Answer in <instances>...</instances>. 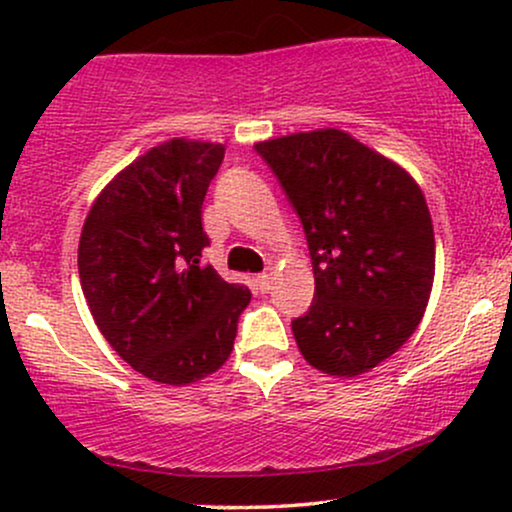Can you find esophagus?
I'll use <instances>...</instances> for the list:
<instances>
[{
  "label": "esophagus",
  "instance_id": "34e87169",
  "mask_svg": "<svg viewBox=\"0 0 512 512\" xmlns=\"http://www.w3.org/2000/svg\"><path fill=\"white\" fill-rule=\"evenodd\" d=\"M272 281H274V269L267 267L260 276H257V289H260L262 293H267L269 289H272Z\"/></svg>",
  "mask_w": 512,
  "mask_h": 512
}]
</instances>
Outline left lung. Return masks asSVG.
Listing matches in <instances>:
<instances>
[{
    "label": "left lung",
    "mask_w": 512,
    "mask_h": 512,
    "mask_svg": "<svg viewBox=\"0 0 512 512\" xmlns=\"http://www.w3.org/2000/svg\"><path fill=\"white\" fill-rule=\"evenodd\" d=\"M303 223L315 274L308 313L291 322L310 366L366 373L419 327L436 272L424 192L407 170L342 129L255 144Z\"/></svg>",
    "instance_id": "left-lung-1"
}]
</instances>
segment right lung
I'll list each match as a JSON object with an SVG mask.
<instances>
[{"instance_id": "add662e5", "label": "right lung", "mask_w": 512, "mask_h": 512, "mask_svg": "<svg viewBox=\"0 0 512 512\" xmlns=\"http://www.w3.org/2000/svg\"><path fill=\"white\" fill-rule=\"evenodd\" d=\"M223 146L170 139L98 195L79 240V276L98 330L146 378L187 385L231 356L250 289L202 262V204Z\"/></svg>"}]
</instances>
